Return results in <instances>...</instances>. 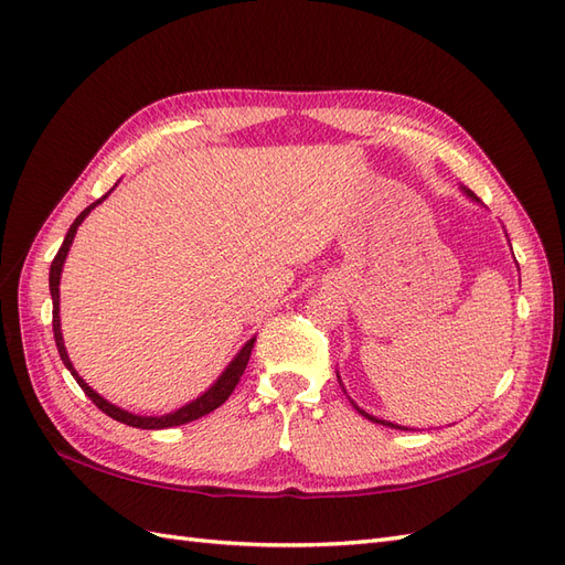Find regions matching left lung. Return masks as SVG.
<instances>
[{
	"instance_id": "8db88e82",
	"label": "left lung",
	"mask_w": 565,
	"mask_h": 565,
	"mask_svg": "<svg viewBox=\"0 0 565 565\" xmlns=\"http://www.w3.org/2000/svg\"><path fill=\"white\" fill-rule=\"evenodd\" d=\"M467 193H469L471 198H476V195H473L471 191H467ZM355 409H358V413H361L363 417H367L370 422H377V424H382V426H391V429H401V431H407V429H405V426H396V424H391V422H384V419H377V417H372V415H367V413H365V409H361V407H358V405H355Z\"/></svg>"
}]
</instances>
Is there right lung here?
<instances>
[{"instance_id": "right-lung-1", "label": "right lung", "mask_w": 565, "mask_h": 565, "mask_svg": "<svg viewBox=\"0 0 565 565\" xmlns=\"http://www.w3.org/2000/svg\"><path fill=\"white\" fill-rule=\"evenodd\" d=\"M104 200H106V195L98 198L96 202H92L89 207L84 210V212L73 221L71 231H67L65 241H63L58 254L54 256V262H51V268H49V289H51V299H54V320H51V324H54V339H56V347H58V353H61V361L65 363L67 370H71V374L77 380V384L82 386V391L87 393L89 401L100 409V413H106L108 417H113V419H117V422H122V424H127V426H136V429H169V426L188 424V422H193V419H200V417H204V415L214 413V409H216L218 405H224V403L228 401V396L235 391L237 382H241L243 372H245V367H247V363H249L254 339L247 341V344L243 347V351L235 355V361L226 367V372L221 374L218 382H216L210 391H204L198 401L188 403L185 407L177 409V413H169V415H164V417H139V415L125 413V409H119V407H115L113 403L104 401L94 388H89L87 384H84V380H79V374L75 372V367H73V363H71V358H67L65 347H63V337H61V320H58V285H61V270H63V262H65V256H67V249H71V245H73V237H75V233H77V226L82 224L84 216H87V214L96 207V204L104 202Z\"/></svg>"}]
</instances>
